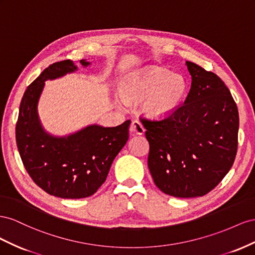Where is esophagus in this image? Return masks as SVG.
<instances>
[{"instance_id":"obj_1","label":"esophagus","mask_w":255,"mask_h":255,"mask_svg":"<svg viewBox=\"0 0 255 255\" xmlns=\"http://www.w3.org/2000/svg\"><path fill=\"white\" fill-rule=\"evenodd\" d=\"M129 130L132 134H143L145 131L143 125L139 121H133L131 123V125H130Z\"/></svg>"}]
</instances>
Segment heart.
Here are the masks:
<instances>
[{"label": "heart", "instance_id": "heart-1", "mask_svg": "<svg viewBox=\"0 0 255 255\" xmlns=\"http://www.w3.org/2000/svg\"><path fill=\"white\" fill-rule=\"evenodd\" d=\"M188 84L178 74L158 66H149L124 80L120 87L122 98L128 104L143 101L142 111L149 118L160 119L172 114L183 101Z\"/></svg>", "mask_w": 255, "mask_h": 255}]
</instances>
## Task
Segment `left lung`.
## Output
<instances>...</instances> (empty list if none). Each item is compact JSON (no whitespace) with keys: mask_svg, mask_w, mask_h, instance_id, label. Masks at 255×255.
I'll use <instances>...</instances> for the list:
<instances>
[{"mask_svg":"<svg viewBox=\"0 0 255 255\" xmlns=\"http://www.w3.org/2000/svg\"><path fill=\"white\" fill-rule=\"evenodd\" d=\"M191 89L166 118H140L149 143L148 169L155 185L175 198L203 196L227 175L236 157L239 116L222 80L186 62Z\"/></svg>","mask_w":255,"mask_h":255,"instance_id":"obj_1","label":"left lung"}]
</instances>
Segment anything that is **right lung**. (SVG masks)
<instances>
[{"mask_svg": "<svg viewBox=\"0 0 255 255\" xmlns=\"http://www.w3.org/2000/svg\"><path fill=\"white\" fill-rule=\"evenodd\" d=\"M83 66L90 63L80 61ZM70 60L53 63L27 86L20 104L16 141L24 168L34 183L62 199H82L95 193L114 158L129 137V120L116 127L87 126L67 136H53L41 127L37 104L45 81L72 72Z\"/></svg>", "mask_w": 255, "mask_h": 255, "instance_id": "1", "label": "right lung"}]
</instances>
